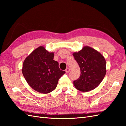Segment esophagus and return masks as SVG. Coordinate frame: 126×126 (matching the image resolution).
<instances>
[{
  "mask_svg": "<svg viewBox=\"0 0 126 126\" xmlns=\"http://www.w3.org/2000/svg\"><path fill=\"white\" fill-rule=\"evenodd\" d=\"M65 71H66V73H67V74L69 73V71H70V68H68H68H67Z\"/></svg>",
  "mask_w": 126,
  "mask_h": 126,
  "instance_id": "esophagus-1",
  "label": "esophagus"
}]
</instances>
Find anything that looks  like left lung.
Returning a JSON list of instances; mask_svg holds the SVG:
<instances>
[{
	"label": "left lung",
	"instance_id": "8db88e82",
	"mask_svg": "<svg viewBox=\"0 0 126 126\" xmlns=\"http://www.w3.org/2000/svg\"><path fill=\"white\" fill-rule=\"evenodd\" d=\"M75 59L80 69V76L74 81L75 88L82 92L96 88L106 74V60L99 52L89 46L73 53Z\"/></svg>",
	"mask_w": 126,
	"mask_h": 126
}]
</instances>
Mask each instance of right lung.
Returning <instances> with one entry per match:
<instances>
[{
  "mask_svg": "<svg viewBox=\"0 0 126 126\" xmlns=\"http://www.w3.org/2000/svg\"><path fill=\"white\" fill-rule=\"evenodd\" d=\"M54 57V52H49L44 47L40 46L24 60L22 74L28 85L37 92L44 94L51 92L65 73L60 69Z\"/></svg>",
  "mask_w": 126,
  "mask_h": 126,
  "instance_id": "add662e5",
  "label": "right lung"
}]
</instances>
